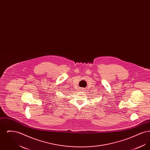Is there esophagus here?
<instances>
[{"label":"esophagus","mask_w":150,"mask_h":150,"mask_svg":"<svg viewBox=\"0 0 150 150\" xmlns=\"http://www.w3.org/2000/svg\"><path fill=\"white\" fill-rule=\"evenodd\" d=\"M80 89H81V91H84V88H81Z\"/></svg>","instance_id":"1"}]
</instances>
